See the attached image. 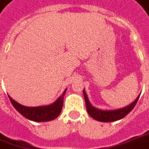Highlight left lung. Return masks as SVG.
<instances>
[{
    "label": "left lung",
    "mask_w": 149,
    "mask_h": 149,
    "mask_svg": "<svg viewBox=\"0 0 149 149\" xmlns=\"http://www.w3.org/2000/svg\"><path fill=\"white\" fill-rule=\"evenodd\" d=\"M83 95H84L85 101H86V110L91 117H92L95 120L100 121V122H114V121L120 120L121 119H123L134 109L136 103L138 102L140 94L138 95V97L131 104L127 106H125L123 108H120V109H117V110L97 109L90 103V100L88 99L85 90H83Z\"/></svg>",
    "instance_id": "left-lung-1"
}]
</instances>
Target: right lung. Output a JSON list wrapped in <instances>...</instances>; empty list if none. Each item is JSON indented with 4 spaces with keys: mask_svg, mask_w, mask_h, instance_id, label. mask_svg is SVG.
Segmentation results:
<instances>
[{
    "mask_svg": "<svg viewBox=\"0 0 149 149\" xmlns=\"http://www.w3.org/2000/svg\"><path fill=\"white\" fill-rule=\"evenodd\" d=\"M66 91L67 89L64 90L63 94L54 103L50 105L35 106V107H29V106L20 105L19 103L13 100L10 95H8V96L10 98L11 104L15 108V110L26 119L34 122H47L56 119L60 115L63 109V97L66 93Z\"/></svg>",
    "mask_w": 149,
    "mask_h": 149,
    "instance_id": "1",
    "label": "right lung"
}]
</instances>
